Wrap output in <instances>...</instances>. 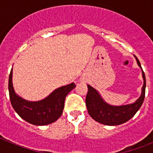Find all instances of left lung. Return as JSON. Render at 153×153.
Here are the masks:
<instances>
[{
	"instance_id": "left-lung-1",
	"label": "left lung",
	"mask_w": 153,
	"mask_h": 153,
	"mask_svg": "<svg viewBox=\"0 0 153 153\" xmlns=\"http://www.w3.org/2000/svg\"><path fill=\"white\" fill-rule=\"evenodd\" d=\"M137 64L142 69L140 60L135 56ZM143 78L144 80L142 93L140 98L132 104L124 106H111L102 100L97 90L87 85L88 93L86 97V105L90 117L97 122L107 126H117L127 122L133 117L141 107L144 101L146 93V76L143 69Z\"/></svg>"
}]
</instances>
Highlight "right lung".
I'll list each match as a JSON object with an SVG mask.
<instances>
[{
	"instance_id": "right-lung-1",
	"label": "right lung",
	"mask_w": 153,
	"mask_h": 153,
	"mask_svg": "<svg viewBox=\"0 0 153 153\" xmlns=\"http://www.w3.org/2000/svg\"><path fill=\"white\" fill-rule=\"evenodd\" d=\"M75 83L56 89L45 99L36 102L25 100L16 94L12 83V69L8 80V90L11 105L16 113L33 125L44 126L55 122L63 113L67 95L75 88Z\"/></svg>"
}]
</instances>
